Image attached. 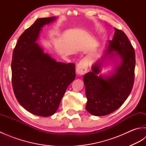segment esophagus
<instances>
[{
  "label": "esophagus",
  "instance_id": "34e87169",
  "mask_svg": "<svg viewBox=\"0 0 146 146\" xmlns=\"http://www.w3.org/2000/svg\"><path fill=\"white\" fill-rule=\"evenodd\" d=\"M88 70V62L86 59H83L79 62L76 66V72L78 75H83L86 73Z\"/></svg>",
  "mask_w": 146,
  "mask_h": 146
}]
</instances>
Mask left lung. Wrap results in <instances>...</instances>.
<instances>
[{"mask_svg":"<svg viewBox=\"0 0 146 146\" xmlns=\"http://www.w3.org/2000/svg\"><path fill=\"white\" fill-rule=\"evenodd\" d=\"M110 62L114 69L102 75L104 66ZM134 49L122 31L115 28L113 39L108 41L104 55L83 76L87 103L86 110L95 116L113 112L122 105L132 91L134 82Z\"/></svg>","mask_w":146,"mask_h":146,"instance_id":"obj_1","label":"left lung"}]
</instances>
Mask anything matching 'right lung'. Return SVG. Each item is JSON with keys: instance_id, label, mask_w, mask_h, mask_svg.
<instances>
[{"instance_id": "obj_1", "label": "right lung", "mask_w": 146, "mask_h": 146, "mask_svg": "<svg viewBox=\"0 0 146 146\" xmlns=\"http://www.w3.org/2000/svg\"><path fill=\"white\" fill-rule=\"evenodd\" d=\"M56 17L39 18L19 38L12 54V87L19 103L41 117L56 113L68 86L75 78L74 63L57 62L37 40L42 27Z\"/></svg>"}]
</instances>
